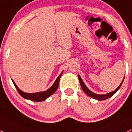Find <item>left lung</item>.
<instances>
[{
	"label": "left lung",
	"mask_w": 132,
	"mask_h": 132,
	"mask_svg": "<svg viewBox=\"0 0 132 132\" xmlns=\"http://www.w3.org/2000/svg\"><path fill=\"white\" fill-rule=\"evenodd\" d=\"M79 82H80V86H81V87H82V90H83L84 92H85V93L88 95V96H90V97L93 98L94 99H96V100H98V101H103V100H106V99L108 98L111 97L112 96H113V95H114V94H115L118 90L119 88H120L121 85H122V82H123V79H123V80H122V82H121L120 85V86H119V87H118V88L114 90V91H112L111 92V93H108V94H97L93 93V92L90 91V90L87 88V86L85 85V84L84 83V82L82 81V79H81V77H80V75H79Z\"/></svg>",
	"instance_id": "8db88e82"
}]
</instances>
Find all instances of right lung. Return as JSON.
Listing matches in <instances>:
<instances>
[{
    "label": "right lung",
    "instance_id": "add662e5",
    "mask_svg": "<svg viewBox=\"0 0 132 132\" xmlns=\"http://www.w3.org/2000/svg\"><path fill=\"white\" fill-rule=\"evenodd\" d=\"M61 75V74H60L59 75L56 80L55 81V82L53 83V85H52V87H50L49 89H47V90H45L44 92H39V93H24V92L22 91L21 90L19 89L17 85L15 84V82H13L14 85L15 87L16 88L17 90H18V93L20 94L21 96H22L23 98L26 99H28L30 101H35V102H41V101H45V99H47V98L50 96H51L52 94H53L56 91V90L57 89L58 86H59V79H60Z\"/></svg>",
    "mask_w": 132,
    "mask_h": 132
}]
</instances>
